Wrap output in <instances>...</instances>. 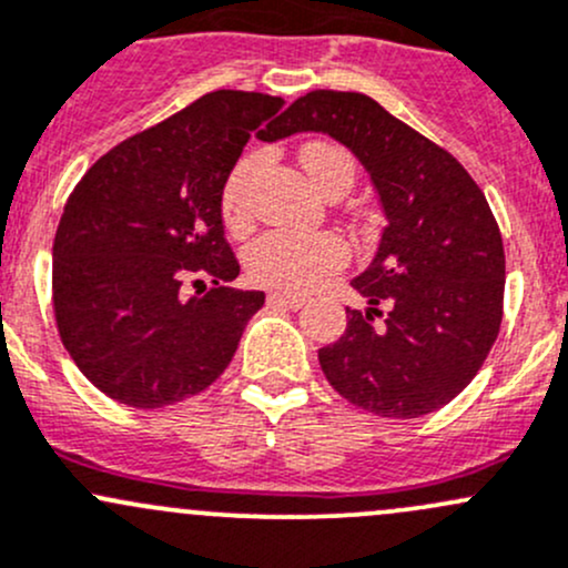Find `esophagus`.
<instances>
[{
    "mask_svg": "<svg viewBox=\"0 0 568 568\" xmlns=\"http://www.w3.org/2000/svg\"><path fill=\"white\" fill-rule=\"evenodd\" d=\"M268 304H283V307L288 310H302L307 300L304 296H294V294H280V291H272V294L266 296Z\"/></svg>",
    "mask_w": 568,
    "mask_h": 568,
    "instance_id": "1",
    "label": "esophagus"
}]
</instances>
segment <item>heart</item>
I'll return each mask as SVG.
<instances>
[{"label": "heart", "instance_id": "1", "mask_svg": "<svg viewBox=\"0 0 568 568\" xmlns=\"http://www.w3.org/2000/svg\"><path fill=\"white\" fill-rule=\"evenodd\" d=\"M300 163L310 184L326 195L334 187H351L354 182V160L345 149L332 143H307L300 154ZM255 169V160H242L231 171L223 187V220L231 231H242L250 220L247 182ZM348 258L345 244L332 234H291V231H268L244 247V268L261 285L283 291H307L326 274L339 268Z\"/></svg>", "mask_w": 568, "mask_h": 568}]
</instances>
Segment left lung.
Returning <instances> with one entry per match:
<instances>
[{
	"label": "left lung",
	"instance_id": "8db88e82",
	"mask_svg": "<svg viewBox=\"0 0 568 568\" xmlns=\"http://www.w3.org/2000/svg\"><path fill=\"white\" fill-rule=\"evenodd\" d=\"M324 133L373 179L386 225L351 283L369 307L318 351L348 403L416 419L455 399L487 359L504 315V242L485 193L438 143L359 92L315 89L294 100L264 141ZM390 304L375 327L377 304Z\"/></svg>",
	"mask_w": 568,
	"mask_h": 568
}]
</instances>
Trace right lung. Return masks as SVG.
<instances>
[{
	"instance_id": "1",
	"label": "right lung",
	"mask_w": 568,
	"mask_h": 568,
	"mask_svg": "<svg viewBox=\"0 0 568 568\" xmlns=\"http://www.w3.org/2000/svg\"><path fill=\"white\" fill-rule=\"evenodd\" d=\"M280 105L261 92H209L113 146L64 204L53 239L57 326L81 373L116 403H182L234 359L264 291L223 285L239 264L220 199L250 133ZM193 273H209L215 288L184 297Z\"/></svg>"
}]
</instances>
